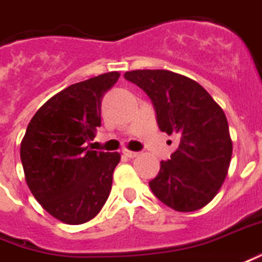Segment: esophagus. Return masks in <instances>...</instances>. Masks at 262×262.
I'll list each match as a JSON object with an SVG mask.
<instances>
[{
  "instance_id": "34e87169",
  "label": "esophagus",
  "mask_w": 262,
  "mask_h": 262,
  "mask_svg": "<svg viewBox=\"0 0 262 262\" xmlns=\"http://www.w3.org/2000/svg\"><path fill=\"white\" fill-rule=\"evenodd\" d=\"M123 155L129 159H135V157L139 156V151H132V150H123Z\"/></svg>"
}]
</instances>
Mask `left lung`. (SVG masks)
I'll return each mask as SVG.
<instances>
[{"label": "left lung", "mask_w": 262, "mask_h": 262, "mask_svg": "<svg viewBox=\"0 0 262 262\" xmlns=\"http://www.w3.org/2000/svg\"><path fill=\"white\" fill-rule=\"evenodd\" d=\"M125 78L155 105L160 130L179 137V147L149 186L159 200L188 213L213 200L228 173L233 140L221 106L187 76L166 69H137Z\"/></svg>", "instance_id": "8db88e82"}]
</instances>
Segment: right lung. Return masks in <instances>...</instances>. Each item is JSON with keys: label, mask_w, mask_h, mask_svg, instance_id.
Masks as SVG:
<instances>
[{"label": "right lung", "mask_w": 262, "mask_h": 262, "mask_svg": "<svg viewBox=\"0 0 262 262\" xmlns=\"http://www.w3.org/2000/svg\"><path fill=\"white\" fill-rule=\"evenodd\" d=\"M119 76V72L102 74L54 95L31 119L21 142L31 193L65 224L92 220L111 194L120 155L91 150L86 143L100 126L102 98Z\"/></svg>", "instance_id": "obj_1"}]
</instances>
